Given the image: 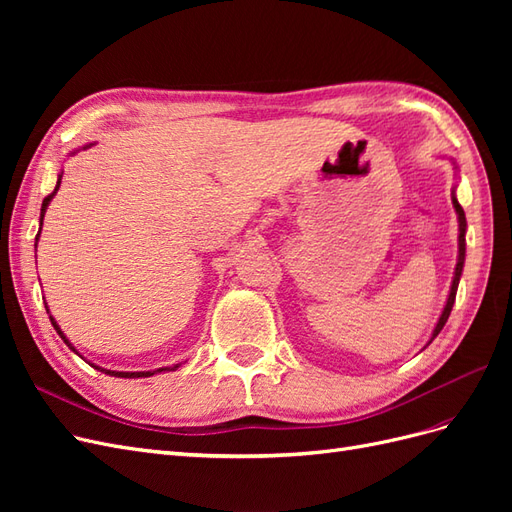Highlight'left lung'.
Returning <instances> with one entry per match:
<instances>
[{"instance_id":"8db88e82","label":"left lung","mask_w":512,"mask_h":512,"mask_svg":"<svg viewBox=\"0 0 512 512\" xmlns=\"http://www.w3.org/2000/svg\"><path fill=\"white\" fill-rule=\"evenodd\" d=\"M453 207H455V211H457V215H459V258H457V267H455V277H453V286H451V294H448V301H446V307H444V312H442V316H440V320H438V324H436V329H433V337H436L440 331H442V327L446 324V320H448V316H451V309H453V303H455V294H457V286H459V277H461V271H463V260H466V213H463V209H461V205L457 203V198L453 196ZM431 337V339H433Z\"/></svg>"}]
</instances>
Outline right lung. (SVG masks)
<instances>
[{
  "label": "right lung",
  "mask_w": 512,
  "mask_h": 512,
  "mask_svg": "<svg viewBox=\"0 0 512 512\" xmlns=\"http://www.w3.org/2000/svg\"><path fill=\"white\" fill-rule=\"evenodd\" d=\"M59 183H61V175H59V179H57V185H55V190L46 196L44 200H42V209H40V226H42V220H44V213H46V207H49V203H51V198L57 194V190H59ZM40 235V232H38ZM36 241H38V237H36ZM46 312H49V309H46ZM51 324L55 327V331L59 333V337L64 339V342L70 346V350H74V346L68 342L66 339V335H64V331L59 329V324L55 322V318L51 316ZM76 352V350H74ZM79 354V352H76ZM91 365V363H89ZM91 367H96V369H100V371H104V374H108V376H115V378H149V376H153V374H158V371H175L179 365H175V367H160V369H156V371H111V369H102V367H98V365H91Z\"/></svg>",
  "instance_id": "obj_1"
}]
</instances>
